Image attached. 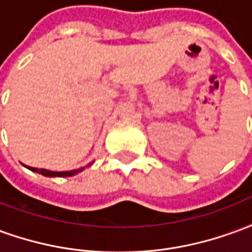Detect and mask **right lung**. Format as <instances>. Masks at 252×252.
<instances>
[{"instance_id": "1", "label": "right lung", "mask_w": 252, "mask_h": 252, "mask_svg": "<svg viewBox=\"0 0 252 252\" xmlns=\"http://www.w3.org/2000/svg\"><path fill=\"white\" fill-rule=\"evenodd\" d=\"M28 167V166H27ZM32 171H35V173H39L41 175H46V177H71V175L77 174L78 171H81L83 169L79 170H72V171H61V173H58V171H50V170L46 169H36V167H28Z\"/></svg>"}]
</instances>
